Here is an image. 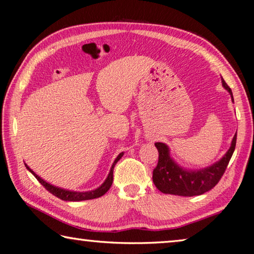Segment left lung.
<instances>
[{
    "label": "left lung",
    "instance_id": "1",
    "mask_svg": "<svg viewBox=\"0 0 254 254\" xmlns=\"http://www.w3.org/2000/svg\"><path fill=\"white\" fill-rule=\"evenodd\" d=\"M222 85L231 95L233 102L232 91L227 83L221 77ZM237 134L233 136L231 146L222 159L210 167L200 170H188L179 165L170 155L169 146L162 142H156L155 146L159 151V162L153 170L154 186L165 194H173L180 196L201 195L213 189L227 169L229 161L236 149Z\"/></svg>",
    "mask_w": 254,
    "mask_h": 254
}]
</instances>
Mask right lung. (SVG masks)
I'll return each mask as SVG.
<instances>
[{
	"instance_id": "obj_1",
	"label": "right lung",
	"mask_w": 254,
	"mask_h": 254,
	"mask_svg": "<svg viewBox=\"0 0 254 254\" xmlns=\"http://www.w3.org/2000/svg\"><path fill=\"white\" fill-rule=\"evenodd\" d=\"M123 152L122 153H120L117 159L114 160V162L112 164L111 167V170H110V172L108 174V178L105 179V181L101 184V186L95 189V190H91V191H85V192H79V191H71V190H65V189H62V188H59V187H55V186H52V184H50L49 182L44 181V180L39 177L38 174H35V172L33 171V170L30 169V167H27V164H25L26 169L29 170V171L34 175V177L36 178V180L42 184V186L47 189V190L52 193L53 195L58 196L59 199H61L63 201H84V200H91V199H95V197H100L102 196L103 194H105L109 191V189L111 188L112 186V182H113V170H114V167L115 164H117L118 161L122 158L123 156Z\"/></svg>"
}]
</instances>
